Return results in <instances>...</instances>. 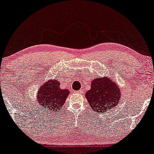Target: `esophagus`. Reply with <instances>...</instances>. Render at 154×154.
<instances>
[{"label":"esophagus","instance_id":"34e87169","mask_svg":"<svg viewBox=\"0 0 154 154\" xmlns=\"http://www.w3.org/2000/svg\"><path fill=\"white\" fill-rule=\"evenodd\" d=\"M76 93H79V94H82V93H83V91H82V90H80V91H78L76 92Z\"/></svg>","mask_w":154,"mask_h":154}]
</instances>
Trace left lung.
Listing matches in <instances>:
<instances>
[{
  "instance_id": "8db88e82",
  "label": "left lung",
  "mask_w": 154,
  "mask_h": 154,
  "mask_svg": "<svg viewBox=\"0 0 154 154\" xmlns=\"http://www.w3.org/2000/svg\"><path fill=\"white\" fill-rule=\"evenodd\" d=\"M91 87L85 93L90 106L95 113H104L117 106L121 100V91L109 77H98L91 82Z\"/></svg>"
}]
</instances>
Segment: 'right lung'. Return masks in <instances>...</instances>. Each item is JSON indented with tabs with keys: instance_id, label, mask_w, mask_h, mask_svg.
<instances>
[{
	"instance_id": "right-lung-1",
	"label": "right lung",
	"mask_w": 154,
	"mask_h": 154,
	"mask_svg": "<svg viewBox=\"0 0 154 154\" xmlns=\"http://www.w3.org/2000/svg\"><path fill=\"white\" fill-rule=\"evenodd\" d=\"M69 91L61 89L59 81L50 79L39 88L37 93L38 103L43 111H56L63 106Z\"/></svg>"
}]
</instances>
